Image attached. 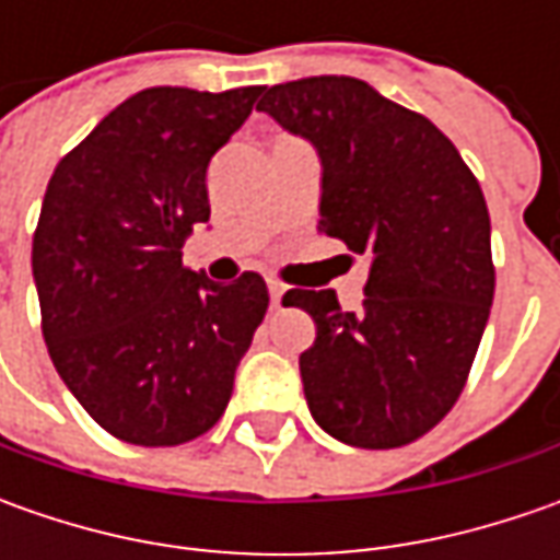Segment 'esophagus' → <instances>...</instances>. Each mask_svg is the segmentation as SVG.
<instances>
[{"label": "esophagus", "instance_id": "1", "mask_svg": "<svg viewBox=\"0 0 560 560\" xmlns=\"http://www.w3.org/2000/svg\"><path fill=\"white\" fill-rule=\"evenodd\" d=\"M268 292H270V305H273V308H280V299H283L287 287H283L280 280H268Z\"/></svg>", "mask_w": 560, "mask_h": 560}]
</instances>
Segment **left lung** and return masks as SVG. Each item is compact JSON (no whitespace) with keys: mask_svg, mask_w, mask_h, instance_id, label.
Wrapping results in <instances>:
<instances>
[{"mask_svg":"<svg viewBox=\"0 0 560 560\" xmlns=\"http://www.w3.org/2000/svg\"><path fill=\"white\" fill-rule=\"evenodd\" d=\"M258 108L320 159L317 230L371 261L358 314L334 290L283 295L317 327L299 355L312 418L346 445H408L452 411L483 339V189L433 120L355 77L277 83Z\"/></svg>","mask_w":560,"mask_h":560,"instance_id":"8db88e82","label":"left lung"}]
</instances>
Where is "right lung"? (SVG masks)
I'll use <instances>...</instances> for the list:
<instances>
[{"instance_id":"1","label":"right lung","mask_w":560,"mask_h":560,"mask_svg":"<svg viewBox=\"0 0 560 560\" xmlns=\"http://www.w3.org/2000/svg\"><path fill=\"white\" fill-rule=\"evenodd\" d=\"M261 86H152L98 120L46 186L33 283L55 371L102 430L180 445L224 415L240 358L268 312L246 270L230 287L184 268L205 224L208 162Z\"/></svg>"}]
</instances>
